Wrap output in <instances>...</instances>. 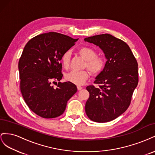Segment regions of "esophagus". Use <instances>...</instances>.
<instances>
[{
  "mask_svg": "<svg viewBox=\"0 0 155 155\" xmlns=\"http://www.w3.org/2000/svg\"><path fill=\"white\" fill-rule=\"evenodd\" d=\"M77 88H78V91H80V90H81V89L83 88V87H81V86H78Z\"/></svg>",
  "mask_w": 155,
  "mask_h": 155,
  "instance_id": "1",
  "label": "esophagus"
}]
</instances>
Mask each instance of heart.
I'll return each instance as SVG.
<instances>
[{
  "instance_id": "heart-1",
  "label": "heart",
  "mask_w": 155,
  "mask_h": 155,
  "mask_svg": "<svg viewBox=\"0 0 155 155\" xmlns=\"http://www.w3.org/2000/svg\"><path fill=\"white\" fill-rule=\"evenodd\" d=\"M78 53L85 59L84 68H87L92 74H100L105 67L104 59L97 55V51L91 47L83 46L78 50ZM70 53L69 51L64 52L61 57V62L64 69H68L70 65ZM89 77V72L87 70L81 71H71L65 75L66 81L75 85H81L85 83Z\"/></svg>"
}]
</instances>
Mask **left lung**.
Listing matches in <instances>:
<instances>
[{
  "label": "left lung",
  "mask_w": 155,
  "mask_h": 155,
  "mask_svg": "<svg viewBox=\"0 0 155 155\" xmlns=\"http://www.w3.org/2000/svg\"><path fill=\"white\" fill-rule=\"evenodd\" d=\"M104 51L107 61L94 83L87 87L90 96L85 112L92 121L108 122L128 109L138 83V63L125 42L105 34L85 38Z\"/></svg>",
  "instance_id": "left-lung-1"
}]
</instances>
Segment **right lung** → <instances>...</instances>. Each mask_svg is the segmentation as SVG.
Segmentation results:
<instances>
[{
	"label": "right lung",
	"mask_w": 155,
	"mask_h": 155,
	"mask_svg": "<svg viewBox=\"0 0 155 155\" xmlns=\"http://www.w3.org/2000/svg\"><path fill=\"white\" fill-rule=\"evenodd\" d=\"M77 41L49 32L33 37L25 46L18 61L21 91L28 107L42 118L61 115L77 92L76 85L68 81L59 82L56 88L52 86L63 77L61 55Z\"/></svg>",
	"instance_id": "add662e5"
}]
</instances>
